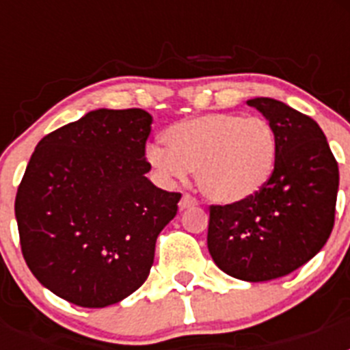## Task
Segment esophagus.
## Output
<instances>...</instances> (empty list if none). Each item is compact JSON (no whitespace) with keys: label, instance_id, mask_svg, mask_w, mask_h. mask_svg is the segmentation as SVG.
I'll use <instances>...</instances> for the list:
<instances>
[{"label":"esophagus","instance_id":"34e87169","mask_svg":"<svg viewBox=\"0 0 350 350\" xmlns=\"http://www.w3.org/2000/svg\"><path fill=\"white\" fill-rule=\"evenodd\" d=\"M198 202L194 200L193 196H189V194H184L180 200V203H178V206H180V210H185V208H193V206H196Z\"/></svg>","mask_w":350,"mask_h":350}]
</instances>
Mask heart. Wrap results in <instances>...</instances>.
Here are the masks:
<instances>
[{"label":"heart","mask_w":350,"mask_h":350,"mask_svg":"<svg viewBox=\"0 0 350 350\" xmlns=\"http://www.w3.org/2000/svg\"><path fill=\"white\" fill-rule=\"evenodd\" d=\"M150 144L145 157L157 177L180 182L194 170L198 189L210 202L237 205L254 198L273 177L277 137L262 117L206 113L180 120Z\"/></svg>","instance_id":"heart-1"}]
</instances>
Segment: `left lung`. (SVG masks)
Instances as JSON below:
<instances>
[{"label":"left lung","instance_id":"8db88e82","mask_svg":"<svg viewBox=\"0 0 350 350\" xmlns=\"http://www.w3.org/2000/svg\"><path fill=\"white\" fill-rule=\"evenodd\" d=\"M277 137V166L243 203L212 205L208 252L234 279L267 282L298 270L327 242L335 224L338 165L314 119L282 101L254 98Z\"/></svg>","mask_w":350,"mask_h":350}]
</instances>
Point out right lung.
<instances>
[{"label": "right lung", "instance_id": "obj_1", "mask_svg": "<svg viewBox=\"0 0 350 350\" xmlns=\"http://www.w3.org/2000/svg\"><path fill=\"white\" fill-rule=\"evenodd\" d=\"M152 116L100 108L36 145L15 196L21 249L43 287L85 308L122 301L147 280L178 193L145 177Z\"/></svg>", "mask_w": 350, "mask_h": 350}]
</instances>
